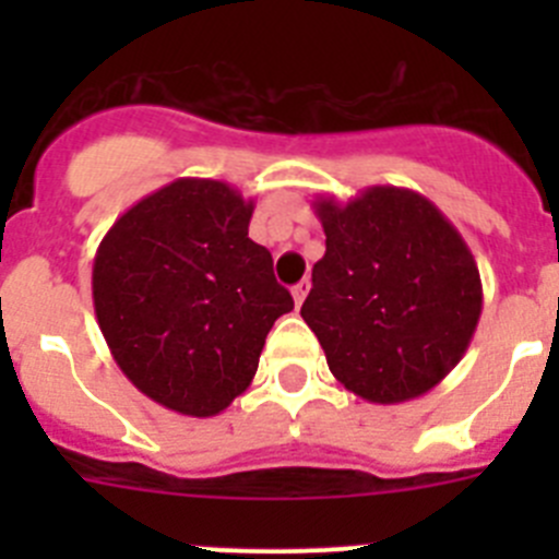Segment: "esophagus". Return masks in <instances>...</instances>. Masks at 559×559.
I'll return each mask as SVG.
<instances>
[{"label":"esophagus","instance_id":"esophagus-1","mask_svg":"<svg viewBox=\"0 0 559 559\" xmlns=\"http://www.w3.org/2000/svg\"><path fill=\"white\" fill-rule=\"evenodd\" d=\"M308 290H310V280H302V283H299V285H294V290H290V294H294V305H296V308H302Z\"/></svg>","mask_w":559,"mask_h":559}]
</instances>
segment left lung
I'll use <instances>...</instances> for the list:
<instances>
[{"label":"left lung","instance_id":"1","mask_svg":"<svg viewBox=\"0 0 559 559\" xmlns=\"http://www.w3.org/2000/svg\"><path fill=\"white\" fill-rule=\"evenodd\" d=\"M313 212L328 251L302 319L330 372L378 406L423 397L462 360L481 316V276L464 237L406 187H367L347 204L319 195Z\"/></svg>","mask_w":559,"mask_h":559}]
</instances>
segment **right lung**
Returning a JSON list of instances; mask_svg holds the SVG:
<instances>
[{
    "label": "right lung",
    "mask_w": 559,
    "mask_h": 559,
    "mask_svg": "<svg viewBox=\"0 0 559 559\" xmlns=\"http://www.w3.org/2000/svg\"><path fill=\"white\" fill-rule=\"evenodd\" d=\"M254 201L226 181L176 179L114 221L92 299L117 367L153 403L215 417L249 389L265 335L294 310L249 237Z\"/></svg>",
    "instance_id": "right-lung-1"
}]
</instances>
